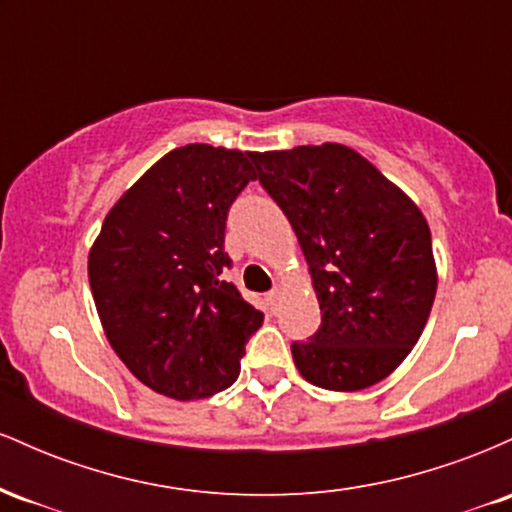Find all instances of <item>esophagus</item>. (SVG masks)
<instances>
[{
	"label": "esophagus",
	"mask_w": 512,
	"mask_h": 512,
	"mask_svg": "<svg viewBox=\"0 0 512 512\" xmlns=\"http://www.w3.org/2000/svg\"><path fill=\"white\" fill-rule=\"evenodd\" d=\"M279 289H276V286H274V289L272 291H269L267 293V296H264V301H267L269 303V308H272V310H276V301H279Z\"/></svg>",
	"instance_id": "esophagus-1"
}]
</instances>
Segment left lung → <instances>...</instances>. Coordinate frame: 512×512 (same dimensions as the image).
Listing matches in <instances>:
<instances>
[{"label": "left lung", "instance_id": "8db88e82", "mask_svg": "<svg viewBox=\"0 0 512 512\" xmlns=\"http://www.w3.org/2000/svg\"><path fill=\"white\" fill-rule=\"evenodd\" d=\"M260 185L296 231L320 327L291 354L305 380L354 392L395 370L436 298L431 231L416 204L342 144L252 154Z\"/></svg>", "mask_w": 512, "mask_h": 512}]
</instances>
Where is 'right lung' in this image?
Instances as JSON below:
<instances>
[{
  "mask_svg": "<svg viewBox=\"0 0 512 512\" xmlns=\"http://www.w3.org/2000/svg\"><path fill=\"white\" fill-rule=\"evenodd\" d=\"M252 154L170 151L105 216L88 281L117 356L146 387L202 399L236 383L264 313L223 272L231 204L255 180Z\"/></svg>",
  "mask_w": 512,
  "mask_h": 512,
  "instance_id": "obj_1",
  "label": "right lung"
}]
</instances>
